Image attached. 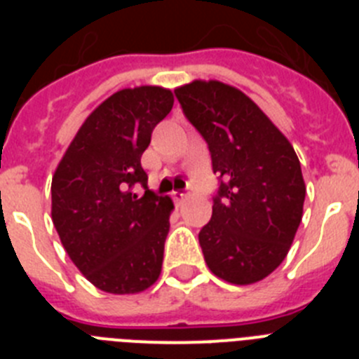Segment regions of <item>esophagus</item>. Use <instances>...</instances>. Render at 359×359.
Listing matches in <instances>:
<instances>
[{
	"mask_svg": "<svg viewBox=\"0 0 359 359\" xmlns=\"http://www.w3.org/2000/svg\"><path fill=\"white\" fill-rule=\"evenodd\" d=\"M185 198H187V192H183V190H174L172 192V199L176 203H182Z\"/></svg>",
	"mask_w": 359,
	"mask_h": 359,
	"instance_id": "esophagus-1",
	"label": "esophagus"
}]
</instances>
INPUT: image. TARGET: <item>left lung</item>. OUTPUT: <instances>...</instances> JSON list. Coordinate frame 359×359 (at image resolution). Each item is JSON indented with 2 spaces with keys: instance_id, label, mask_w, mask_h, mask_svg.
<instances>
[{
  "instance_id": "1",
  "label": "left lung",
  "mask_w": 359,
  "mask_h": 359,
  "mask_svg": "<svg viewBox=\"0 0 359 359\" xmlns=\"http://www.w3.org/2000/svg\"><path fill=\"white\" fill-rule=\"evenodd\" d=\"M219 176L199 244L215 277L246 286L286 259L302 221L306 185L297 152L261 107L237 88L194 81L174 90Z\"/></svg>"
}]
</instances>
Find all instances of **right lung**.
I'll use <instances>...</instances> for the list:
<instances>
[{"mask_svg":"<svg viewBox=\"0 0 359 359\" xmlns=\"http://www.w3.org/2000/svg\"><path fill=\"white\" fill-rule=\"evenodd\" d=\"M172 104L158 86L116 91L86 118L53 174V226L73 264L106 293H140L160 277L174 205L147 189L140 160Z\"/></svg>","mask_w":359,"mask_h":359,"instance_id":"1","label":"right lung"}]
</instances>
